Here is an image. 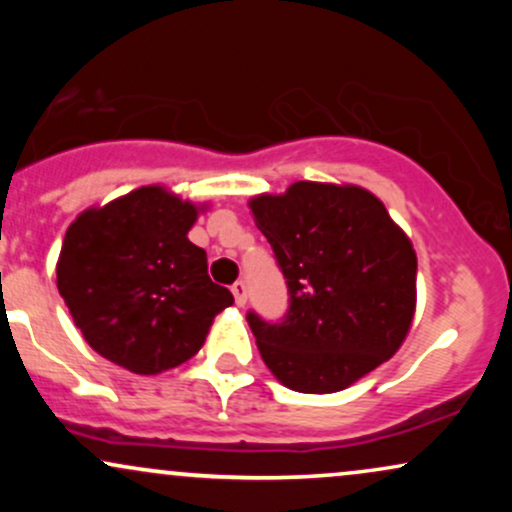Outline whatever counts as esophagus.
<instances>
[{"mask_svg":"<svg viewBox=\"0 0 512 512\" xmlns=\"http://www.w3.org/2000/svg\"><path fill=\"white\" fill-rule=\"evenodd\" d=\"M233 291V298H236L238 305H245V301H248V286L243 284V281H236V284L231 286Z\"/></svg>","mask_w":512,"mask_h":512,"instance_id":"obj_1","label":"esophagus"}]
</instances>
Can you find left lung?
<instances>
[{
  "label": "left lung",
  "instance_id": "1",
  "mask_svg": "<svg viewBox=\"0 0 512 512\" xmlns=\"http://www.w3.org/2000/svg\"><path fill=\"white\" fill-rule=\"evenodd\" d=\"M289 289L276 322L250 310L262 361L296 392H339L387 361L416 305V252L378 197L293 182L250 202Z\"/></svg>",
  "mask_w": 512,
  "mask_h": 512
}]
</instances>
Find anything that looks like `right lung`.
Wrapping results in <instances>:
<instances>
[{"label": "right lung", "mask_w": 512, "mask_h": 512, "mask_svg": "<svg viewBox=\"0 0 512 512\" xmlns=\"http://www.w3.org/2000/svg\"><path fill=\"white\" fill-rule=\"evenodd\" d=\"M195 221V204L151 185L67 228L57 289L93 351L156 375L202 349L233 293L209 279L207 252L187 240Z\"/></svg>", "instance_id": "obj_1"}]
</instances>
